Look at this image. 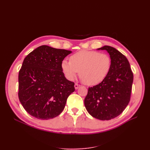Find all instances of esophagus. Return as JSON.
I'll return each mask as SVG.
<instances>
[{
  "instance_id": "1",
  "label": "esophagus",
  "mask_w": 150,
  "mask_h": 150,
  "mask_svg": "<svg viewBox=\"0 0 150 150\" xmlns=\"http://www.w3.org/2000/svg\"><path fill=\"white\" fill-rule=\"evenodd\" d=\"M80 86H81V85L79 84H78V83H76V84H74V88H75L76 89H78L80 87Z\"/></svg>"
}]
</instances>
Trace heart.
Masks as SVG:
<instances>
[{
  "mask_svg": "<svg viewBox=\"0 0 150 150\" xmlns=\"http://www.w3.org/2000/svg\"><path fill=\"white\" fill-rule=\"evenodd\" d=\"M112 61L106 54L98 51H81L70 57V61L64 59L61 68L66 78L73 81L79 74L88 85H96L106 78L111 69Z\"/></svg>",
  "mask_w": 150,
  "mask_h": 150,
  "instance_id": "obj_1",
  "label": "heart"
}]
</instances>
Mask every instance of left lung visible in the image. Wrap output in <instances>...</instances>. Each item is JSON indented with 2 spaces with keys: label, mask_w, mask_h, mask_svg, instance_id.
Segmentation results:
<instances>
[{
  "label": "left lung",
  "mask_w": 150,
  "mask_h": 150,
  "mask_svg": "<svg viewBox=\"0 0 150 150\" xmlns=\"http://www.w3.org/2000/svg\"><path fill=\"white\" fill-rule=\"evenodd\" d=\"M111 58V69L101 83L89 88L84 99L88 112L95 118L110 120L119 116L130 101L133 74L127 58L115 48L104 46Z\"/></svg>",
  "instance_id": "obj_1"
}]
</instances>
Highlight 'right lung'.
Instances as JSON below:
<instances>
[{
	"instance_id": "1",
	"label": "right lung",
	"mask_w": 150,
	"mask_h": 150,
	"mask_svg": "<svg viewBox=\"0 0 150 150\" xmlns=\"http://www.w3.org/2000/svg\"><path fill=\"white\" fill-rule=\"evenodd\" d=\"M72 51L41 46L27 56L19 73V99L29 115L40 120L60 115L67 99L75 91L61 62Z\"/></svg>"
}]
</instances>
